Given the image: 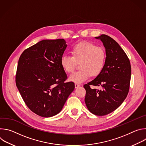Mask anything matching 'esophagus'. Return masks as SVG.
Listing matches in <instances>:
<instances>
[{
	"label": "esophagus",
	"instance_id": "obj_1",
	"mask_svg": "<svg viewBox=\"0 0 146 146\" xmlns=\"http://www.w3.org/2000/svg\"><path fill=\"white\" fill-rule=\"evenodd\" d=\"M74 86H75V88H77L79 87L80 86L78 84H76H76H74Z\"/></svg>",
	"mask_w": 146,
	"mask_h": 146
}]
</instances>
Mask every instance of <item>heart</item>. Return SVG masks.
Masks as SVG:
<instances>
[{"instance_id": "1", "label": "heart", "mask_w": 146, "mask_h": 146, "mask_svg": "<svg viewBox=\"0 0 146 146\" xmlns=\"http://www.w3.org/2000/svg\"><path fill=\"white\" fill-rule=\"evenodd\" d=\"M72 56L64 55L60 59V65L67 73L74 72L77 64H80V70L72 74L69 80L80 84L91 76H97L102 71L106 62V53L104 49L95 44L82 41L71 49Z\"/></svg>"}]
</instances>
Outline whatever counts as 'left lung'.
Wrapping results in <instances>:
<instances>
[{"label":"left lung","mask_w":146,"mask_h":146,"mask_svg":"<svg viewBox=\"0 0 146 146\" xmlns=\"http://www.w3.org/2000/svg\"><path fill=\"white\" fill-rule=\"evenodd\" d=\"M106 50V62L102 72L84 85L85 103L89 111L96 115H107L116 110L126 99L129 90L131 66L127 54L116 41L109 36L95 37ZM90 85L100 86L92 89Z\"/></svg>","instance_id":"left-lung-1"}]
</instances>
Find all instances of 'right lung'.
Instances as JSON below:
<instances>
[{"mask_svg": "<svg viewBox=\"0 0 146 146\" xmlns=\"http://www.w3.org/2000/svg\"><path fill=\"white\" fill-rule=\"evenodd\" d=\"M67 47L63 38L43 40L26 49L18 60L15 82L29 109L43 117H51L63 108L74 90L60 65Z\"/></svg>", "mask_w": 146, "mask_h": 146, "instance_id": "1", "label": "right lung"}]
</instances>
